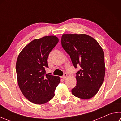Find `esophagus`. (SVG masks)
Segmentation results:
<instances>
[{
    "label": "esophagus",
    "mask_w": 121,
    "mask_h": 121,
    "mask_svg": "<svg viewBox=\"0 0 121 121\" xmlns=\"http://www.w3.org/2000/svg\"><path fill=\"white\" fill-rule=\"evenodd\" d=\"M67 77V73H65L64 74H63V75L62 76V78H63V79H65V78Z\"/></svg>",
    "instance_id": "obj_1"
}]
</instances>
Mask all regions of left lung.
Wrapping results in <instances>:
<instances>
[{
    "mask_svg": "<svg viewBox=\"0 0 121 121\" xmlns=\"http://www.w3.org/2000/svg\"><path fill=\"white\" fill-rule=\"evenodd\" d=\"M61 45L75 68L77 84L71 92L77 97L90 99L97 93L104 79V54L97 41L88 35L63 34Z\"/></svg>",
    "mask_w": 121,
    "mask_h": 121,
    "instance_id": "8db88e82",
    "label": "left lung"
}]
</instances>
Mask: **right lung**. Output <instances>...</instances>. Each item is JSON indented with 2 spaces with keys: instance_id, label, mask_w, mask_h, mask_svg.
<instances>
[{
  "instance_id": "obj_1",
  "label": "right lung",
  "mask_w": 121,
  "mask_h": 121,
  "mask_svg": "<svg viewBox=\"0 0 121 121\" xmlns=\"http://www.w3.org/2000/svg\"><path fill=\"white\" fill-rule=\"evenodd\" d=\"M59 42L55 36L35 39L26 45L19 54L16 64L17 82L23 95L36 104H43L54 97L60 82L58 76L46 73L49 68V54Z\"/></svg>"
}]
</instances>
